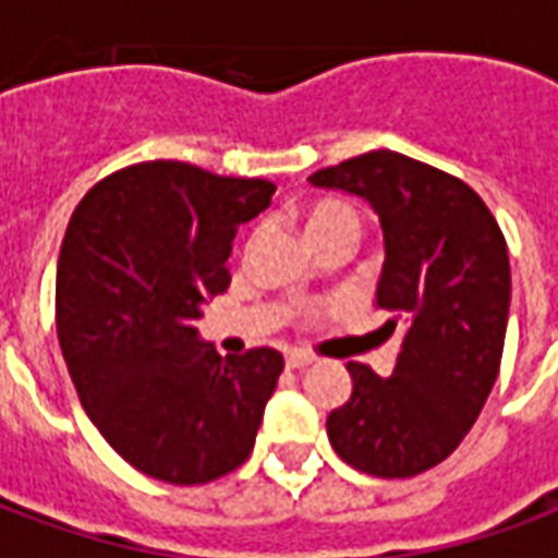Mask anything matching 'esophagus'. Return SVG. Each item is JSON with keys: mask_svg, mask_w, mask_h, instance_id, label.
I'll use <instances>...</instances> for the list:
<instances>
[{"mask_svg": "<svg viewBox=\"0 0 558 558\" xmlns=\"http://www.w3.org/2000/svg\"><path fill=\"white\" fill-rule=\"evenodd\" d=\"M307 364H314V355H307V352H290L287 355V367H292V371H302Z\"/></svg>", "mask_w": 558, "mask_h": 558, "instance_id": "34e87169", "label": "esophagus"}]
</instances>
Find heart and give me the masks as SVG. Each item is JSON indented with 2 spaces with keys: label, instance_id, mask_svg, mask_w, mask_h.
Segmentation results:
<instances>
[{
  "label": "heart",
  "instance_id": "1",
  "mask_svg": "<svg viewBox=\"0 0 558 558\" xmlns=\"http://www.w3.org/2000/svg\"><path fill=\"white\" fill-rule=\"evenodd\" d=\"M338 230H352L359 232L362 230V218H359V211L350 206V203H343V199H319L314 206L307 208V232H311V239H323L328 232H338ZM263 239V227H256L251 235H247V244H244V251L251 254L256 244ZM304 323H311L319 316L316 307H304L302 311Z\"/></svg>",
  "mask_w": 558,
  "mask_h": 558
}]
</instances>
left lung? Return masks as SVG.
<instances>
[{
  "label": "left lung",
  "mask_w": 558,
  "mask_h": 558,
  "mask_svg": "<svg viewBox=\"0 0 558 558\" xmlns=\"http://www.w3.org/2000/svg\"><path fill=\"white\" fill-rule=\"evenodd\" d=\"M307 182L376 208L386 232L376 304L391 314L388 335L403 331L391 376L347 364L352 398L328 415V439L359 472L412 478L463 442L499 376L511 304L505 235L466 182L388 148Z\"/></svg>",
  "instance_id": "8db88e82"
}]
</instances>
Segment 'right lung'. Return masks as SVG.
Returning a JSON list of instances; mask_svg holds the SVG:
<instances>
[{
    "instance_id": "right-lung-1",
    "label": "right lung",
    "mask_w": 558,
    "mask_h": 558,
    "mask_svg": "<svg viewBox=\"0 0 558 558\" xmlns=\"http://www.w3.org/2000/svg\"><path fill=\"white\" fill-rule=\"evenodd\" d=\"M271 194L266 179L143 160L101 179L68 220L59 347L92 424L148 478L206 484L254 451L283 355L256 347L220 359L194 323L230 287L239 223Z\"/></svg>"
}]
</instances>
